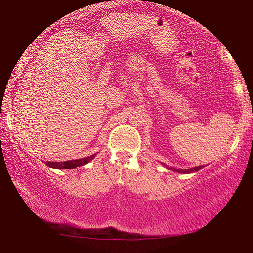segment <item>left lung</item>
Listing matches in <instances>:
<instances>
[{
    "instance_id": "1",
    "label": "left lung",
    "mask_w": 253,
    "mask_h": 253,
    "mask_svg": "<svg viewBox=\"0 0 253 253\" xmlns=\"http://www.w3.org/2000/svg\"><path fill=\"white\" fill-rule=\"evenodd\" d=\"M203 166H198V167H195V168H190V169H175V168H169V169H172L174 171H177V172H183V174H187V172H194V171H197L200 170V169H202Z\"/></svg>"
}]
</instances>
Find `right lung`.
Listing matches in <instances>:
<instances>
[{"mask_svg":"<svg viewBox=\"0 0 253 253\" xmlns=\"http://www.w3.org/2000/svg\"><path fill=\"white\" fill-rule=\"evenodd\" d=\"M95 156V154L87 156V158H83V159H77V160H71V161H64V162H50L47 161L46 165L51 168H58V169H71V168H76L79 167V166H83L85 164H88L92 159Z\"/></svg>","mask_w":253,"mask_h":253,"instance_id":"add662e5","label":"right lung"}]
</instances>
